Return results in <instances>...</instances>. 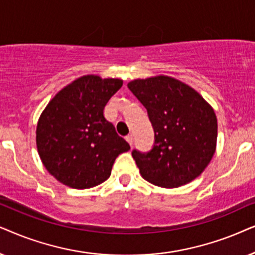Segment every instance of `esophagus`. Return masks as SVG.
<instances>
[{"mask_svg":"<svg viewBox=\"0 0 255 255\" xmlns=\"http://www.w3.org/2000/svg\"><path fill=\"white\" fill-rule=\"evenodd\" d=\"M126 141H127L130 145H133V135L128 134L127 136H126Z\"/></svg>","mask_w":255,"mask_h":255,"instance_id":"1","label":"esophagus"}]
</instances>
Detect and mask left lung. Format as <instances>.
I'll list each match as a JSON object with an SVG mask.
<instances>
[{
	"instance_id": "1",
	"label": "left lung",
	"mask_w": 255,
	"mask_h": 255,
	"mask_svg": "<svg viewBox=\"0 0 255 255\" xmlns=\"http://www.w3.org/2000/svg\"><path fill=\"white\" fill-rule=\"evenodd\" d=\"M128 88L145 107L155 133L150 150L131 151L142 177L162 188L198 177L216 151L213 108L192 87L168 76L135 79Z\"/></svg>"
}]
</instances>
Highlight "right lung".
<instances>
[{
	"label": "right lung",
	"instance_id": "right-lung-1",
	"mask_svg": "<svg viewBox=\"0 0 255 255\" xmlns=\"http://www.w3.org/2000/svg\"><path fill=\"white\" fill-rule=\"evenodd\" d=\"M121 79L88 74L60 90L37 124L36 143L44 167L73 189L99 185L111 176L115 158L130 149L104 117Z\"/></svg>",
	"mask_w": 255,
	"mask_h": 255
}]
</instances>
